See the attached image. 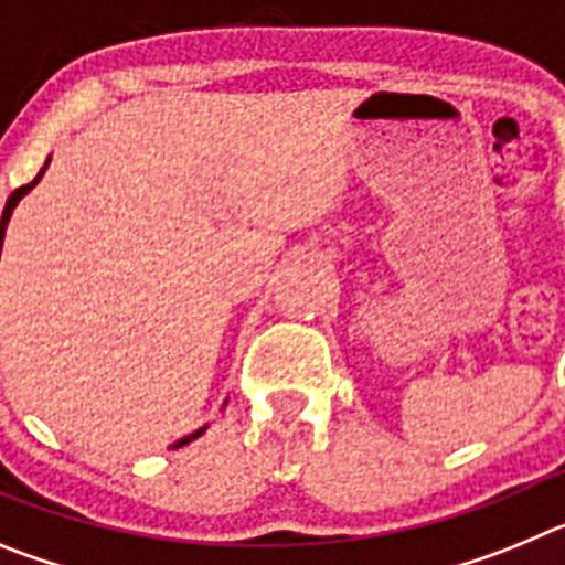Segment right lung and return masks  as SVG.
<instances>
[{"mask_svg": "<svg viewBox=\"0 0 565 565\" xmlns=\"http://www.w3.org/2000/svg\"><path fill=\"white\" fill-rule=\"evenodd\" d=\"M47 163H50V158H47V161H44V169H47ZM44 169H42V172H39V174H36V178H33V181H30V183H24V186H19V189H17V192L10 194V198H8V203H4V212H2V221H0V254H2V239H4V228H8V221H10V214H13V209H17V203H19V201H22L24 194H28V192H30V189L36 186V183H39V181H42V174H44ZM203 430H206V427H201V430H194V433H192V436L181 438V441L174 444V447H183V444L194 441V438H198V436H203Z\"/></svg>", "mask_w": 565, "mask_h": 565, "instance_id": "obj_1", "label": "right lung"}]
</instances>
